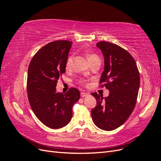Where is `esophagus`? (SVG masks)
Instances as JSON below:
<instances>
[{
	"instance_id": "34e87169",
	"label": "esophagus",
	"mask_w": 161,
	"mask_h": 161,
	"mask_svg": "<svg viewBox=\"0 0 161 161\" xmlns=\"http://www.w3.org/2000/svg\"><path fill=\"white\" fill-rule=\"evenodd\" d=\"M89 94L87 93V92H82L81 93H80V96L82 97H86L87 95H88Z\"/></svg>"
}]
</instances>
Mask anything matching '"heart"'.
<instances>
[{
    "label": "heart",
    "instance_id": "1",
    "mask_svg": "<svg viewBox=\"0 0 161 161\" xmlns=\"http://www.w3.org/2000/svg\"><path fill=\"white\" fill-rule=\"evenodd\" d=\"M97 58H99V57L97 54H95V53H90V54L88 55V60H89V62H91L92 60H93L95 59H97ZM72 62H73V55L70 54L68 56L66 61V64H65L66 70L69 71L71 70L72 66ZM79 82L81 85H84V86L87 85V82L86 80H85L84 79H80L79 80Z\"/></svg>",
    "mask_w": 161,
    "mask_h": 161
}]
</instances>
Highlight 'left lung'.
Segmentation results:
<instances>
[{
    "instance_id": "obj_1",
    "label": "left lung",
    "mask_w": 161,
    "mask_h": 161,
    "mask_svg": "<svg viewBox=\"0 0 161 161\" xmlns=\"http://www.w3.org/2000/svg\"><path fill=\"white\" fill-rule=\"evenodd\" d=\"M97 46L105 61L99 86L108 89L109 95L103 98L92 92L97 106L91 110V116L99 128L111 131L124 124L132 113L138 94L140 74L134 58L127 50L107 42H99Z\"/></svg>"
}]
</instances>
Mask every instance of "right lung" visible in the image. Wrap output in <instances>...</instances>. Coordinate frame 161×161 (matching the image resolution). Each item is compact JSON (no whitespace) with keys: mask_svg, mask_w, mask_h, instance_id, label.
<instances>
[{"mask_svg":"<svg viewBox=\"0 0 161 161\" xmlns=\"http://www.w3.org/2000/svg\"><path fill=\"white\" fill-rule=\"evenodd\" d=\"M72 42L58 40L47 43L33 56L28 67L27 92L34 114L47 127L59 129L70 122L72 108L79 100L80 91L71 87L66 93L56 92L58 79Z\"/></svg>","mask_w":161,"mask_h":161,"instance_id":"1","label":"right lung"}]
</instances>
